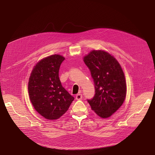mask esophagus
Wrapping results in <instances>:
<instances>
[{
    "label": "esophagus",
    "mask_w": 155,
    "mask_h": 155,
    "mask_svg": "<svg viewBox=\"0 0 155 155\" xmlns=\"http://www.w3.org/2000/svg\"><path fill=\"white\" fill-rule=\"evenodd\" d=\"M82 94L79 93V94H77V96H76V99H77V100H80V99H82Z\"/></svg>",
    "instance_id": "1"
}]
</instances>
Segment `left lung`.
I'll use <instances>...</instances> for the list:
<instances>
[{"instance_id": "obj_1", "label": "left lung", "mask_w": 155, "mask_h": 155, "mask_svg": "<svg viewBox=\"0 0 155 155\" xmlns=\"http://www.w3.org/2000/svg\"><path fill=\"white\" fill-rule=\"evenodd\" d=\"M95 87V94L87 99L91 108L100 117L111 116L122 105L127 87L124 71L117 60L104 51H92L84 58Z\"/></svg>"}]
</instances>
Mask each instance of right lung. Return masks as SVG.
Segmentation results:
<instances>
[{"label":"right lung","mask_w":155,"mask_h":155,"mask_svg":"<svg viewBox=\"0 0 155 155\" xmlns=\"http://www.w3.org/2000/svg\"><path fill=\"white\" fill-rule=\"evenodd\" d=\"M64 58L54 54L34 66L29 78L28 93L35 110L48 120H57L64 114L74 100L62 86L59 78Z\"/></svg>","instance_id":"1"}]
</instances>
